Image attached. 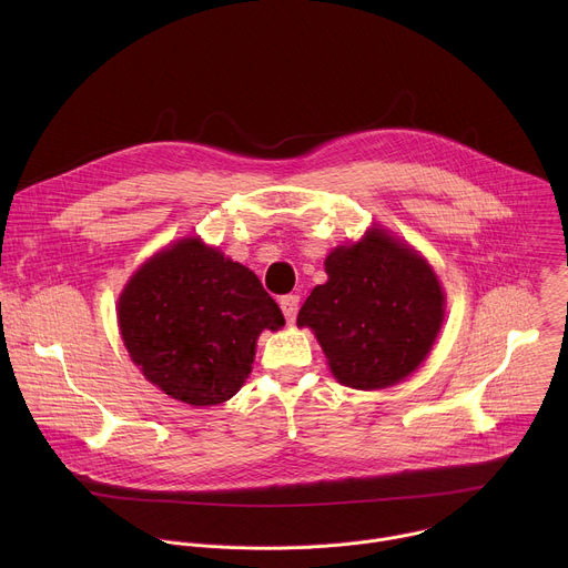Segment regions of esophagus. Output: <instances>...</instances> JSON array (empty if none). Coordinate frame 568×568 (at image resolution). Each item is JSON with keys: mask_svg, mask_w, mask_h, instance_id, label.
<instances>
[{"mask_svg": "<svg viewBox=\"0 0 568 568\" xmlns=\"http://www.w3.org/2000/svg\"><path fill=\"white\" fill-rule=\"evenodd\" d=\"M281 310L287 318V323H294L296 318V312H298V294H287L281 298Z\"/></svg>", "mask_w": 568, "mask_h": 568, "instance_id": "obj_1", "label": "esophagus"}]
</instances>
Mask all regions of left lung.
I'll return each instance as SVG.
<instances>
[{
  "mask_svg": "<svg viewBox=\"0 0 568 568\" xmlns=\"http://www.w3.org/2000/svg\"><path fill=\"white\" fill-rule=\"evenodd\" d=\"M296 323L310 326L333 375L353 388H384L414 373L445 316L434 270L382 229L326 258Z\"/></svg>",
  "mask_w": 568,
  "mask_h": 568,
  "instance_id": "obj_1",
  "label": "left lung"
}]
</instances>
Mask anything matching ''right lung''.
Instances as JSON below:
<instances>
[{
	"label": "right lung",
	"instance_id": "add662e5",
	"mask_svg": "<svg viewBox=\"0 0 568 568\" xmlns=\"http://www.w3.org/2000/svg\"><path fill=\"white\" fill-rule=\"evenodd\" d=\"M119 326L132 362L154 386L211 407L237 393L258 335L278 331L285 318L252 270L186 237L130 278Z\"/></svg>",
	"mask_w": 568,
	"mask_h": 568
}]
</instances>
